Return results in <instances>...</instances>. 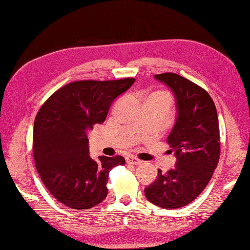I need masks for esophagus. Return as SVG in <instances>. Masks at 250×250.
Listing matches in <instances>:
<instances>
[{
	"label": "esophagus",
	"instance_id": "obj_1",
	"mask_svg": "<svg viewBox=\"0 0 250 250\" xmlns=\"http://www.w3.org/2000/svg\"><path fill=\"white\" fill-rule=\"evenodd\" d=\"M126 162L129 163V164H134V166H137V164L141 163V160L134 157V155H127Z\"/></svg>",
	"mask_w": 250,
	"mask_h": 250
}]
</instances>
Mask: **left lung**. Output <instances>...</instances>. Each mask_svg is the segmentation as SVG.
<instances>
[{
    "mask_svg": "<svg viewBox=\"0 0 250 250\" xmlns=\"http://www.w3.org/2000/svg\"><path fill=\"white\" fill-rule=\"evenodd\" d=\"M171 88L177 119L167 144L176 157L175 167L145 188V196L163 209H176L194 201L208 185L219 163L221 146L218 113L204 88L175 73L154 75Z\"/></svg>",
    "mask_w": 250,
    "mask_h": 250,
    "instance_id": "obj_1",
    "label": "left lung"
}]
</instances>
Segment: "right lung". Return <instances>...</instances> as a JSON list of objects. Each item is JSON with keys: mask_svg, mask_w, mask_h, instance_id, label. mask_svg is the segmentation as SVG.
<instances>
[{"mask_svg": "<svg viewBox=\"0 0 250 250\" xmlns=\"http://www.w3.org/2000/svg\"><path fill=\"white\" fill-rule=\"evenodd\" d=\"M135 78L78 81L55 91L38 112L34 124V159L46 189L72 209L84 210L107 195L109 173L125 164L122 155H89L87 130L105 121L114 99Z\"/></svg>", "mask_w": 250, "mask_h": 250, "instance_id": "obj_1", "label": "right lung"}]
</instances>
